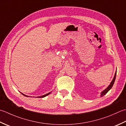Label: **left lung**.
<instances>
[{
	"instance_id": "1",
	"label": "left lung",
	"mask_w": 126,
	"mask_h": 126,
	"mask_svg": "<svg viewBox=\"0 0 126 126\" xmlns=\"http://www.w3.org/2000/svg\"><path fill=\"white\" fill-rule=\"evenodd\" d=\"M116 72H115V76H114V77L113 78V79H112V80L111 81V83H110L109 85L107 87V88L104 90L103 91L101 94V97H103L104 95H105L108 92L110 89H111V88L112 87V86H113V85L114 84V82H115V79H116Z\"/></svg>"
}]
</instances>
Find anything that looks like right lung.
<instances>
[{"label":"right lung","mask_w":126,"mask_h":126,"mask_svg":"<svg viewBox=\"0 0 126 126\" xmlns=\"http://www.w3.org/2000/svg\"><path fill=\"white\" fill-rule=\"evenodd\" d=\"M20 93H21V94H23V95H24V96H26V97H29L28 96H27V95H25V94H22V92H20ZM50 93H51V92H49V93H48V94H44V95L41 96H38V97H38V98H43V97H46V96H47V95H48V94H49Z\"/></svg>","instance_id":"1"}]
</instances>
